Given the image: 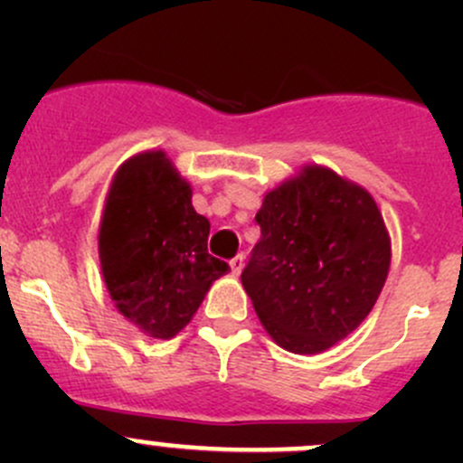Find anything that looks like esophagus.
Instances as JSON below:
<instances>
[{
    "mask_svg": "<svg viewBox=\"0 0 463 463\" xmlns=\"http://www.w3.org/2000/svg\"><path fill=\"white\" fill-rule=\"evenodd\" d=\"M241 269H244V255H235V258L231 260V270H232V275H240Z\"/></svg>",
    "mask_w": 463,
    "mask_h": 463,
    "instance_id": "34e87169",
    "label": "esophagus"
}]
</instances>
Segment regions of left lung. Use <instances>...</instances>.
Returning a JSON list of instances; mask_svg holds the SVG:
<instances>
[{
    "label": "left lung",
    "mask_w": 463,
    "mask_h": 463,
    "mask_svg": "<svg viewBox=\"0 0 463 463\" xmlns=\"http://www.w3.org/2000/svg\"><path fill=\"white\" fill-rule=\"evenodd\" d=\"M261 237L241 270L258 318L279 347L320 354L376 305L390 270V235L361 185L305 165L266 193Z\"/></svg>",
    "instance_id": "obj_1"
}]
</instances>
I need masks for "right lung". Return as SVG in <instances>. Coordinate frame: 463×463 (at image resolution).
Returning <instances> with one entry per match:
<instances>
[{"label":"right lung","instance_id":"1","mask_svg":"<svg viewBox=\"0 0 463 463\" xmlns=\"http://www.w3.org/2000/svg\"><path fill=\"white\" fill-rule=\"evenodd\" d=\"M210 222L161 149L128 158L102 210L98 253L116 309L149 338H172L231 266L208 253Z\"/></svg>","mask_w":463,"mask_h":463}]
</instances>
